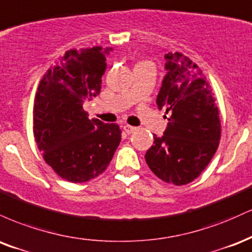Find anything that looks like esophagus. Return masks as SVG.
<instances>
[{
	"instance_id": "obj_1",
	"label": "esophagus",
	"mask_w": 252,
	"mask_h": 252,
	"mask_svg": "<svg viewBox=\"0 0 252 252\" xmlns=\"http://www.w3.org/2000/svg\"><path fill=\"white\" fill-rule=\"evenodd\" d=\"M124 131H125L127 134H131V133L137 131V127L131 126V125H125L124 126Z\"/></svg>"
}]
</instances>
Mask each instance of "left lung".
I'll use <instances>...</instances> for the list:
<instances>
[{"instance_id":"left-lung-1","label":"left lung","mask_w":252,"mask_h":252,"mask_svg":"<svg viewBox=\"0 0 252 252\" xmlns=\"http://www.w3.org/2000/svg\"><path fill=\"white\" fill-rule=\"evenodd\" d=\"M167 74L157 96L159 108H166L167 128L155 135L145 155L158 178L177 186L193 182L215 156L220 140V111L211 86L202 69L182 53L165 55Z\"/></svg>"}]
</instances>
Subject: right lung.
<instances>
[{
    "label": "right lung",
    "instance_id": "add662e5",
    "mask_svg": "<svg viewBox=\"0 0 252 252\" xmlns=\"http://www.w3.org/2000/svg\"><path fill=\"white\" fill-rule=\"evenodd\" d=\"M107 48L69 49L43 74L35 94L32 132L44 161L62 179L84 183L101 174L121 140L117 124L90 120L82 103L99 95Z\"/></svg>",
    "mask_w": 252,
    "mask_h": 252
}]
</instances>
